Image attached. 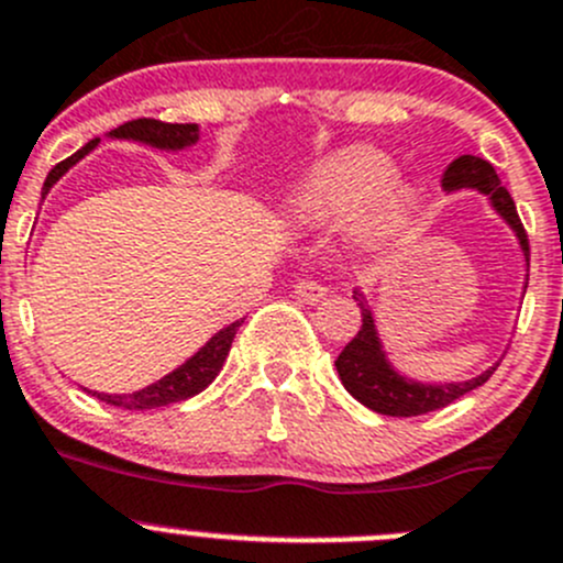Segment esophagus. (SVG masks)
<instances>
[{"label":"esophagus","instance_id":"obj_1","mask_svg":"<svg viewBox=\"0 0 563 563\" xmlns=\"http://www.w3.org/2000/svg\"><path fill=\"white\" fill-rule=\"evenodd\" d=\"M296 296L301 298V301L318 303V301H323V298H325V287L318 285V282H298Z\"/></svg>","mask_w":563,"mask_h":563}]
</instances>
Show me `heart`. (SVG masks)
<instances>
[{
  "instance_id": "b5f03b06",
  "label": "heart",
  "mask_w": 563,
  "mask_h": 563,
  "mask_svg": "<svg viewBox=\"0 0 563 563\" xmlns=\"http://www.w3.org/2000/svg\"><path fill=\"white\" fill-rule=\"evenodd\" d=\"M393 174V159L378 148H336L303 168L287 190L285 210L312 229L345 221L353 245L378 249L400 238L417 210V190Z\"/></svg>"
}]
</instances>
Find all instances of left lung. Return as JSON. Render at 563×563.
Instances as JSON below:
<instances>
[{
	"mask_svg": "<svg viewBox=\"0 0 563 563\" xmlns=\"http://www.w3.org/2000/svg\"><path fill=\"white\" fill-rule=\"evenodd\" d=\"M442 187H445L448 192L478 190L481 196L489 198V207L514 232L519 251H522L528 265V256H531V251H528V234L526 229H522V223H519L517 207H514L511 196H508L506 187L500 185L495 168H492L486 159L473 157V154H462V157L453 159V163L448 165L445 176H442ZM353 301L362 309V325H358V334L342 347L334 367L336 373H340L342 387H345L358 404L378 411V415L417 417L428 415V411L445 409L453 400L464 398L467 393L478 389L481 384L489 382V376L497 371V365H500V362H495V365L486 367L484 373H478L475 378H464V382L431 384L404 376V373L393 365V358L387 356V351H384L382 334H378L376 325V314H373L367 296L358 290V287L353 290Z\"/></svg>",
	"mask_w": 563,
	"mask_h": 563,
	"instance_id": "left-lung-1",
	"label": "left lung"
}]
</instances>
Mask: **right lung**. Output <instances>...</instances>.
Instances as JSON below:
<instances>
[{
	"mask_svg": "<svg viewBox=\"0 0 563 563\" xmlns=\"http://www.w3.org/2000/svg\"><path fill=\"white\" fill-rule=\"evenodd\" d=\"M110 141H132V143H143V146L159 148V152H181V148H190L198 143V124H165V121H157V118H137V121H126L118 130L107 132ZM99 146V137L90 143H85L77 154H71L68 159L57 163L55 168L49 170L44 181V190L41 196H49L52 187L85 157L93 148ZM245 318L234 320V323L223 325L221 331L210 336L205 345L198 347L190 358H187L185 365H179L176 371H170L168 376H163L159 382L148 384V387L135 389V393H96V389H88L93 398L104 400V404L118 406V409H130V411H146V409H159V406L168 404H179V400L192 398L201 389L210 387L216 382V376L221 373L223 362L229 356V347H232L234 334L243 325Z\"/></svg>",
	"mask_w": 563,
	"mask_h": 563,
	"instance_id": "right-lung-1",
	"label": "right lung"
}]
</instances>
